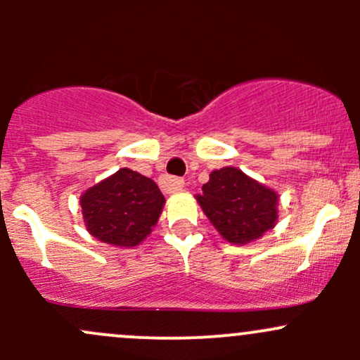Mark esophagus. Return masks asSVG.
<instances>
[{
  "label": "esophagus",
  "instance_id": "1",
  "mask_svg": "<svg viewBox=\"0 0 360 360\" xmlns=\"http://www.w3.org/2000/svg\"><path fill=\"white\" fill-rule=\"evenodd\" d=\"M162 190L165 193H179V191L184 190V181L179 179V177L165 176L162 179Z\"/></svg>",
  "mask_w": 360,
  "mask_h": 360
}]
</instances>
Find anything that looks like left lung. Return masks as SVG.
<instances>
[{
	"instance_id": "obj_1",
	"label": "left lung",
	"mask_w": 360,
	"mask_h": 360,
	"mask_svg": "<svg viewBox=\"0 0 360 360\" xmlns=\"http://www.w3.org/2000/svg\"><path fill=\"white\" fill-rule=\"evenodd\" d=\"M212 226L230 244L245 245L263 237L278 219V195L237 167L212 170L197 195Z\"/></svg>"
}]
</instances>
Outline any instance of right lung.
Listing matches in <instances>:
<instances>
[{"instance_id": "add662e5", "label": "right lung", "mask_w": 360, "mask_h": 360, "mask_svg": "<svg viewBox=\"0 0 360 360\" xmlns=\"http://www.w3.org/2000/svg\"><path fill=\"white\" fill-rule=\"evenodd\" d=\"M163 203L157 183L130 169H120L79 197L89 233L116 248L141 244L157 224Z\"/></svg>"}]
</instances>
